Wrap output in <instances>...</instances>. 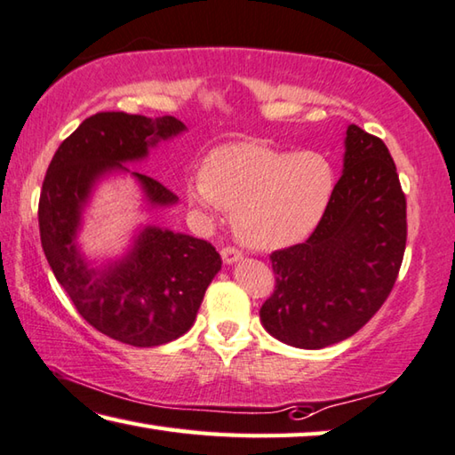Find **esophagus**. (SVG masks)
Segmentation results:
<instances>
[{
	"instance_id": "1",
	"label": "esophagus",
	"mask_w": 455,
	"mask_h": 455,
	"mask_svg": "<svg viewBox=\"0 0 455 455\" xmlns=\"http://www.w3.org/2000/svg\"><path fill=\"white\" fill-rule=\"evenodd\" d=\"M220 256H222V262H225V264H233V262L243 259V252L235 249V246H225V249L220 251Z\"/></svg>"
}]
</instances>
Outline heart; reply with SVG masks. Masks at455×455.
Here are the masks:
<instances>
[{
	"label": "heart",
	"mask_w": 455,
	"mask_h": 455,
	"mask_svg": "<svg viewBox=\"0 0 455 455\" xmlns=\"http://www.w3.org/2000/svg\"><path fill=\"white\" fill-rule=\"evenodd\" d=\"M334 180L332 163L318 151L236 141L206 155L201 175L185 179V195L201 211H233L238 238L272 251L300 243L316 228Z\"/></svg>",
	"instance_id": "1"
}]
</instances>
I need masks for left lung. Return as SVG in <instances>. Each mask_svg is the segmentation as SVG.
Wrapping results in <instances>:
<instances>
[{
  "instance_id": "8db88e82",
  "label": "left lung",
  "mask_w": 455,
  "mask_h": 455,
  "mask_svg": "<svg viewBox=\"0 0 455 455\" xmlns=\"http://www.w3.org/2000/svg\"><path fill=\"white\" fill-rule=\"evenodd\" d=\"M344 145V172L314 233L270 254L276 286L260 322L304 350L356 334L390 296L406 251V195L390 151L358 125Z\"/></svg>"
}]
</instances>
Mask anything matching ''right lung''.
Returning <instances> with one entry per match:
<instances>
[{
    "label": "right lung",
    "mask_w": 455,
    "mask_h": 455,
    "mask_svg": "<svg viewBox=\"0 0 455 455\" xmlns=\"http://www.w3.org/2000/svg\"><path fill=\"white\" fill-rule=\"evenodd\" d=\"M164 115L105 111L91 115L57 148L39 195V235L45 259L73 307L99 332L137 348L177 340L193 326L220 254L201 238L145 227L133 249L117 262L91 268L77 249L81 214L95 180L123 163L145 159L148 148L183 133ZM148 204L169 206L177 195L141 172Z\"/></svg>",
    "instance_id": "1"
}]
</instances>
